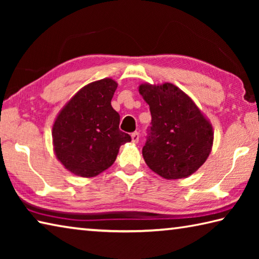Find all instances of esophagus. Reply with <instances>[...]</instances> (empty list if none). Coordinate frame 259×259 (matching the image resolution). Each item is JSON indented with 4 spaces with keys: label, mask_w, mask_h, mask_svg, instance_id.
Returning <instances> with one entry per match:
<instances>
[{
    "label": "esophagus",
    "mask_w": 259,
    "mask_h": 259,
    "mask_svg": "<svg viewBox=\"0 0 259 259\" xmlns=\"http://www.w3.org/2000/svg\"><path fill=\"white\" fill-rule=\"evenodd\" d=\"M131 142L135 144L139 142V134L137 131H136V133H133V135H131Z\"/></svg>",
    "instance_id": "1"
}]
</instances>
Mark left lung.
<instances>
[{
  "mask_svg": "<svg viewBox=\"0 0 259 259\" xmlns=\"http://www.w3.org/2000/svg\"><path fill=\"white\" fill-rule=\"evenodd\" d=\"M152 125L143 147L148 168L165 179L194 174L211 152L213 129L190 96L172 83L139 85Z\"/></svg>",
  "mask_w": 259,
  "mask_h": 259,
  "instance_id": "1",
  "label": "left lung"
}]
</instances>
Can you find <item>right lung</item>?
Wrapping results in <instances>:
<instances>
[{"mask_svg":"<svg viewBox=\"0 0 259 259\" xmlns=\"http://www.w3.org/2000/svg\"><path fill=\"white\" fill-rule=\"evenodd\" d=\"M117 88L112 78L91 82L61 108L52 125L57 159L76 176L91 178L115 161L131 137L119 129L120 115L111 100Z\"/></svg>","mask_w":259,"mask_h":259,"instance_id":"obj_1","label":"right lung"}]
</instances>
